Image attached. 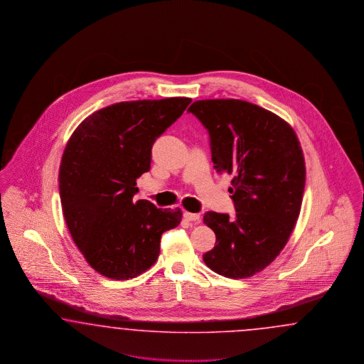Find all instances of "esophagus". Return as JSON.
Returning a JSON list of instances; mask_svg holds the SVG:
<instances>
[{
	"mask_svg": "<svg viewBox=\"0 0 364 364\" xmlns=\"http://www.w3.org/2000/svg\"><path fill=\"white\" fill-rule=\"evenodd\" d=\"M184 218L189 221H198L200 219L198 213H191V212H184Z\"/></svg>",
	"mask_w": 364,
	"mask_h": 364,
	"instance_id": "obj_1",
	"label": "esophagus"
}]
</instances>
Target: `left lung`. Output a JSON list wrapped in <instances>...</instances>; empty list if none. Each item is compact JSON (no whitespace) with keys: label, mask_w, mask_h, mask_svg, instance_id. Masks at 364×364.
I'll use <instances>...</instances> for the list:
<instances>
[{"label":"left lung","mask_w":364,"mask_h":364,"mask_svg":"<svg viewBox=\"0 0 364 364\" xmlns=\"http://www.w3.org/2000/svg\"><path fill=\"white\" fill-rule=\"evenodd\" d=\"M188 112L210 133L215 169L233 176L228 191L236 215L205 212L216 245L203 260L219 275L250 277L275 260L298 220L306 166L296 133L242 100H200Z\"/></svg>","instance_id":"1"}]
</instances>
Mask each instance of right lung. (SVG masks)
<instances>
[{"instance_id": "1", "label": "right lung", "mask_w": 364, "mask_h": 364, "mask_svg": "<svg viewBox=\"0 0 364 364\" xmlns=\"http://www.w3.org/2000/svg\"><path fill=\"white\" fill-rule=\"evenodd\" d=\"M192 100L171 97L116 102L88 116L66 144L60 198L68 230L88 264L101 275L128 280L160 254L161 235L181 210L133 203L136 180L151 169L152 146Z\"/></svg>"}]
</instances>
